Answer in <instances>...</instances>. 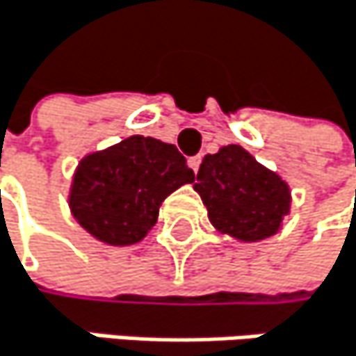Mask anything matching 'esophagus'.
Here are the masks:
<instances>
[{
	"mask_svg": "<svg viewBox=\"0 0 356 356\" xmlns=\"http://www.w3.org/2000/svg\"><path fill=\"white\" fill-rule=\"evenodd\" d=\"M200 162H202V158H200V156H194V158H190V160H188V164H190V168H192L194 172H198Z\"/></svg>",
	"mask_w": 356,
	"mask_h": 356,
	"instance_id": "34e87169",
	"label": "esophagus"
}]
</instances>
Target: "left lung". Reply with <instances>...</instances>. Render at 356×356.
<instances>
[{
  "label": "left lung",
  "mask_w": 356,
  "mask_h": 356,
  "mask_svg": "<svg viewBox=\"0 0 356 356\" xmlns=\"http://www.w3.org/2000/svg\"><path fill=\"white\" fill-rule=\"evenodd\" d=\"M194 190L215 230L238 243H259L281 232L291 211L289 184L241 145H223L217 154H207Z\"/></svg>",
  "instance_id": "obj_1"
}]
</instances>
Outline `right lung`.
<instances>
[{
	"instance_id": "add662e5",
	"label": "right lung",
	"mask_w": 356,
	"mask_h": 356,
	"mask_svg": "<svg viewBox=\"0 0 356 356\" xmlns=\"http://www.w3.org/2000/svg\"><path fill=\"white\" fill-rule=\"evenodd\" d=\"M192 181L194 172L175 145L133 135L78 162L67 202L92 238L126 247L143 241L164 198Z\"/></svg>"
}]
</instances>
